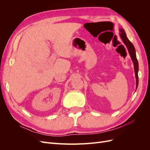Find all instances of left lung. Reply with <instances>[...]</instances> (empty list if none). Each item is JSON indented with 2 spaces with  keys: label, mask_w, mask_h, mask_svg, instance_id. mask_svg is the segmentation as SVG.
<instances>
[{
  "label": "left lung",
  "mask_w": 150,
  "mask_h": 150,
  "mask_svg": "<svg viewBox=\"0 0 150 150\" xmlns=\"http://www.w3.org/2000/svg\"><path fill=\"white\" fill-rule=\"evenodd\" d=\"M120 35L121 38V39L123 41L124 44L126 45V46L128 49V51L129 52V54L130 55V57L131 58V59L133 61V64H134V72H135V77H136V81H137V86H136V89H137L138 86V69H139V67H138V62L137 58V56H136V51H135V49L133 46V44L131 43L129 40L128 39L126 36V34L125 33V32L123 29L120 28Z\"/></svg>",
  "instance_id": "1"
}]
</instances>
